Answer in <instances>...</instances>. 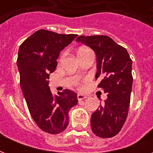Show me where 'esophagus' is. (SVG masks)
Here are the masks:
<instances>
[{
	"label": "esophagus",
	"mask_w": 153,
	"mask_h": 153,
	"mask_svg": "<svg viewBox=\"0 0 153 153\" xmlns=\"http://www.w3.org/2000/svg\"><path fill=\"white\" fill-rule=\"evenodd\" d=\"M77 98H78V100L79 101H81V100H83L85 98H86V96L84 95V94H79L78 96H77Z\"/></svg>",
	"instance_id": "34e87169"
}]
</instances>
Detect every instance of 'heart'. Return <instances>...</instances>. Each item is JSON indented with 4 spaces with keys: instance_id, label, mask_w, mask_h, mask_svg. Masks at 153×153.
<instances>
[{
    "instance_id": "obj_1",
    "label": "heart",
    "mask_w": 153,
    "mask_h": 153,
    "mask_svg": "<svg viewBox=\"0 0 153 153\" xmlns=\"http://www.w3.org/2000/svg\"><path fill=\"white\" fill-rule=\"evenodd\" d=\"M86 50H89V49H86V48H82V49H81V50H80V51H79V52H80V51H86Z\"/></svg>"
}]
</instances>
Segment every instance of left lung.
I'll return each instance as SVG.
<instances>
[{
    "label": "left lung",
    "mask_w": 153,
    "mask_h": 153,
    "mask_svg": "<svg viewBox=\"0 0 153 153\" xmlns=\"http://www.w3.org/2000/svg\"><path fill=\"white\" fill-rule=\"evenodd\" d=\"M76 41L90 47L97 57L96 79L107 98L91 115L93 133L102 138L116 136L126 122L133 85L132 63L128 51L107 36H80Z\"/></svg>",
    "instance_id": "left-lung-1"
}]
</instances>
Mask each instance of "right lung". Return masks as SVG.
Returning a JSON list of instances; mask_svg holds the SVG:
<instances>
[{
	"instance_id": "1",
	"label": "right lung",
	"mask_w": 153,
	"mask_h": 153,
	"mask_svg": "<svg viewBox=\"0 0 153 153\" xmlns=\"http://www.w3.org/2000/svg\"><path fill=\"white\" fill-rule=\"evenodd\" d=\"M77 36L40 29L25 39L18 51L20 86L30 114L40 129L51 134L67 128L68 112L78 103L77 94L67 89L59 95L53 94L48 80L60 51Z\"/></svg>"
}]
</instances>
